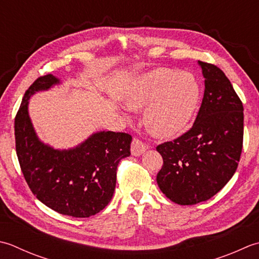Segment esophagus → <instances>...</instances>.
<instances>
[{"instance_id":"esophagus-1","label":"esophagus","mask_w":259,"mask_h":259,"mask_svg":"<svg viewBox=\"0 0 259 259\" xmlns=\"http://www.w3.org/2000/svg\"><path fill=\"white\" fill-rule=\"evenodd\" d=\"M147 150V145L144 144L143 142L141 140L136 139L134 137L133 141H132V145H131V152H132V155L134 156H140L141 154H143V153Z\"/></svg>"}]
</instances>
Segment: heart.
Instances as JSON below:
<instances>
[{"label":"heart","instance_id":"obj_1","mask_svg":"<svg viewBox=\"0 0 259 259\" xmlns=\"http://www.w3.org/2000/svg\"><path fill=\"white\" fill-rule=\"evenodd\" d=\"M200 88L193 76L171 69H156L141 76L124 97L131 109H144V124L151 133L172 137L187 130L196 113Z\"/></svg>","mask_w":259,"mask_h":259}]
</instances>
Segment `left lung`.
Returning <instances> with one entry per match:
<instances>
[{
  "label": "left lung",
  "mask_w": 259,
  "mask_h": 259,
  "mask_svg": "<svg viewBox=\"0 0 259 259\" xmlns=\"http://www.w3.org/2000/svg\"><path fill=\"white\" fill-rule=\"evenodd\" d=\"M204 94L193 126L178 139L157 145L163 166L156 182L171 201L191 205L213 197L233 178L244 139V107L217 66L198 61Z\"/></svg>",
  "instance_id": "obj_1"
}]
</instances>
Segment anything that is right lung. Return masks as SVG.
<instances>
[{
  "mask_svg": "<svg viewBox=\"0 0 259 259\" xmlns=\"http://www.w3.org/2000/svg\"><path fill=\"white\" fill-rule=\"evenodd\" d=\"M60 83L54 75L39 77L25 92L14 120L21 170L34 196L61 214L87 218L113 198L119 161L131 155L132 136L97 132L69 150H55L39 140L28 105L33 94Z\"/></svg>",
  "mask_w": 259,
  "mask_h": 259,
  "instance_id": "right-lung-1",
  "label": "right lung"
}]
</instances>
